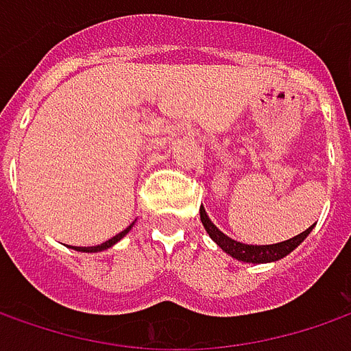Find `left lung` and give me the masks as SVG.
<instances>
[{"label": "left lung", "instance_id": "left-lung-1", "mask_svg": "<svg viewBox=\"0 0 351 351\" xmlns=\"http://www.w3.org/2000/svg\"><path fill=\"white\" fill-rule=\"evenodd\" d=\"M199 213H201V223L205 226L207 234L213 238V242H217V246L223 250V252H226L228 256H232L234 260L244 263L277 262V260L285 258L287 254H291L293 250L297 248L304 238L311 234V230L315 228V224H313V226H308V228H306L304 232H301V234L293 236V238L283 240V242H277V244H263V246H260V244H244V242L232 240L230 236H226L224 232H221L219 226L209 219L205 207H201Z\"/></svg>", "mask_w": 351, "mask_h": 351}]
</instances>
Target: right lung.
I'll use <instances>...</instances> for the list:
<instances>
[{
  "label": "right lung",
  "mask_w": 351,
  "mask_h": 351,
  "mask_svg": "<svg viewBox=\"0 0 351 351\" xmlns=\"http://www.w3.org/2000/svg\"><path fill=\"white\" fill-rule=\"evenodd\" d=\"M132 224H134V223H132ZM132 224H130V226H127V228H125L123 232H119V234H115V236H113V238H109L107 242H103V244H99V246H88V248H86V246H72V248H74L75 252H88V254L103 252V250H107V248H111V246H115V244H117V242H119V240H121V238H125V236L128 234V230L132 228Z\"/></svg>",
  "instance_id": "right-lung-1"
}]
</instances>
